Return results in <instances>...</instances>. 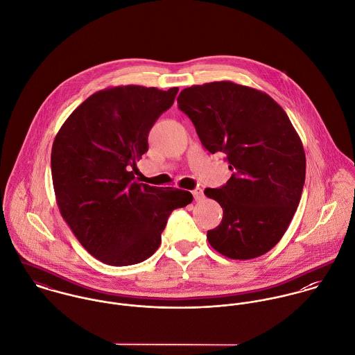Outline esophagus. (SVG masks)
Segmentation results:
<instances>
[{"label":"esophagus","mask_w":355,"mask_h":355,"mask_svg":"<svg viewBox=\"0 0 355 355\" xmlns=\"http://www.w3.org/2000/svg\"><path fill=\"white\" fill-rule=\"evenodd\" d=\"M193 196H194V200L196 201H201L203 198V191L202 189H196V190H193Z\"/></svg>","instance_id":"1"}]
</instances>
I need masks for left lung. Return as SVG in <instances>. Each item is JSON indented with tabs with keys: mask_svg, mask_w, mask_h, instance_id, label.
<instances>
[{
	"mask_svg": "<svg viewBox=\"0 0 355 355\" xmlns=\"http://www.w3.org/2000/svg\"><path fill=\"white\" fill-rule=\"evenodd\" d=\"M178 106L206 150L225 153L232 175L205 196L223 207L210 246L232 259L273 249L301 201L306 175L302 141L284 109L266 93L230 80L184 89Z\"/></svg>",
	"mask_w": 355,
	"mask_h": 355,
	"instance_id": "1",
	"label": "left lung"
}]
</instances>
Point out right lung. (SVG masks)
<instances>
[{
	"label": "right lung",
	"mask_w": 355,
	"mask_h": 355,
	"mask_svg": "<svg viewBox=\"0 0 355 355\" xmlns=\"http://www.w3.org/2000/svg\"><path fill=\"white\" fill-rule=\"evenodd\" d=\"M178 92L134 85L100 90L54 138L51 178L60 213L103 263L127 266L152 257L172 210L193 201L190 191L135 180L149 131Z\"/></svg>",
	"instance_id": "obj_1"
}]
</instances>
